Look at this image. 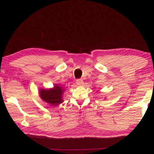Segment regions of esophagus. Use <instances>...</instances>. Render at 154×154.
I'll return each instance as SVG.
<instances>
[{
  "mask_svg": "<svg viewBox=\"0 0 154 154\" xmlns=\"http://www.w3.org/2000/svg\"><path fill=\"white\" fill-rule=\"evenodd\" d=\"M83 82L82 80H78L76 81V84L78 85H83Z\"/></svg>",
  "mask_w": 154,
  "mask_h": 154,
  "instance_id": "34e87169",
  "label": "esophagus"
}]
</instances>
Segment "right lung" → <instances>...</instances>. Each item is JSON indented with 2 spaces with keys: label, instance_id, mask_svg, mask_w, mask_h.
<instances>
[{
  "label": "right lung",
  "instance_id": "add662e5",
  "mask_svg": "<svg viewBox=\"0 0 154 154\" xmlns=\"http://www.w3.org/2000/svg\"><path fill=\"white\" fill-rule=\"evenodd\" d=\"M66 89L59 85H54L53 88L48 89L40 88L39 96L40 98L52 106H57L63 103V96Z\"/></svg>",
  "mask_w": 154,
  "mask_h": 154
}]
</instances>
